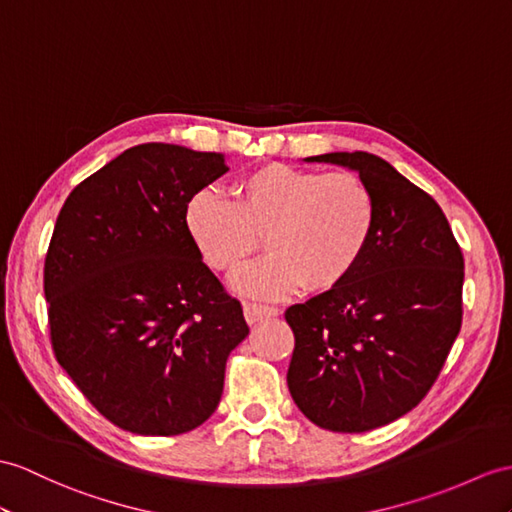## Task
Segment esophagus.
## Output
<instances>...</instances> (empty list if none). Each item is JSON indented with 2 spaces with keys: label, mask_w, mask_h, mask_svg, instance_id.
<instances>
[{
  "label": "esophagus",
  "mask_w": 512,
  "mask_h": 512,
  "mask_svg": "<svg viewBox=\"0 0 512 512\" xmlns=\"http://www.w3.org/2000/svg\"><path fill=\"white\" fill-rule=\"evenodd\" d=\"M243 313H245V319L247 323H258L263 319H271L278 315V308L273 306H265V304H256V302H249L243 306Z\"/></svg>",
  "instance_id": "esophagus-1"
}]
</instances>
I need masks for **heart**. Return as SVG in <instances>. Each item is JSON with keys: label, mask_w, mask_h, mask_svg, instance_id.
<instances>
[{"label": "heart", "mask_w": 512, "mask_h": 512, "mask_svg": "<svg viewBox=\"0 0 512 512\" xmlns=\"http://www.w3.org/2000/svg\"><path fill=\"white\" fill-rule=\"evenodd\" d=\"M376 217V197L356 173H319L284 162L249 171L232 186V202L204 189L186 206V228L217 271L243 269L265 236L271 254L234 282L265 299L302 284L310 291L343 284L367 252Z\"/></svg>", "instance_id": "heart-1"}]
</instances>
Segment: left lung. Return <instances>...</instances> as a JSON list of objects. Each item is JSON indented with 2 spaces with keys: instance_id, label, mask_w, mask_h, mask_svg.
<instances>
[{
  "instance_id": "1",
  "label": "left lung",
  "mask_w": 512,
  "mask_h": 512,
  "mask_svg": "<svg viewBox=\"0 0 512 512\" xmlns=\"http://www.w3.org/2000/svg\"><path fill=\"white\" fill-rule=\"evenodd\" d=\"M356 171L376 197V230L343 284L295 304L289 382L297 408L332 432H367L413 410L463 323L465 260L441 206L367 152L306 158Z\"/></svg>"
}]
</instances>
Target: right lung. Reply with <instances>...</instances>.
Wrapping results in <instances>:
<instances>
[{"instance_id":"add662e5","label":"right lung","mask_w":512,"mask_h":512,"mask_svg":"<svg viewBox=\"0 0 512 512\" xmlns=\"http://www.w3.org/2000/svg\"><path fill=\"white\" fill-rule=\"evenodd\" d=\"M226 156L143 143L80 182L45 256L49 334L60 367L115 426L195 430L215 413L230 352L249 334L186 228V206Z\"/></svg>"}]
</instances>
